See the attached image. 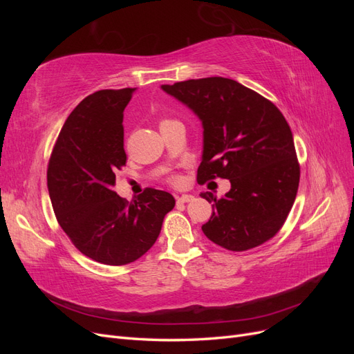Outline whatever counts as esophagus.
I'll return each instance as SVG.
<instances>
[{
  "label": "esophagus",
  "mask_w": 354,
  "mask_h": 354,
  "mask_svg": "<svg viewBox=\"0 0 354 354\" xmlns=\"http://www.w3.org/2000/svg\"><path fill=\"white\" fill-rule=\"evenodd\" d=\"M195 198L192 195H181V196H177V203H186V202H190L194 201Z\"/></svg>",
  "instance_id": "34e87169"
}]
</instances>
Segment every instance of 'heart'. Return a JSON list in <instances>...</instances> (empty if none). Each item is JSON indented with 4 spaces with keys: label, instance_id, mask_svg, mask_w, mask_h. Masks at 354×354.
<instances>
[{
    "label": "heart",
    "instance_id": "b5f03b06",
    "mask_svg": "<svg viewBox=\"0 0 354 354\" xmlns=\"http://www.w3.org/2000/svg\"><path fill=\"white\" fill-rule=\"evenodd\" d=\"M173 180H174V181H176V177H174V178H173Z\"/></svg>",
    "mask_w": 354,
    "mask_h": 354
}]
</instances>
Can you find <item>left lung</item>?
Instances as JSON below:
<instances>
[{
	"label": "left lung",
	"instance_id": "1",
	"mask_svg": "<svg viewBox=\"0 0 354 354\" xmlns=\"http://www.w3.org/2000/svg\"><path fill=\"white\" fill-rule=\"evenodd\" d=\"M194 111L203 127L198 183L227 178L230 190L214 202L205 236L229 251L255 248L281 230L299 183L294 138L276 106L238 81L221 77L162 85Z\"/></svg>",
	"mask_w": 354,
	"mask_h": 354
}]
</instances>
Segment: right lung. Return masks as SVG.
I'll return each mask as SVG.
<instances>
[{
  "label": "right lung",
  "instance_id": "1",
  "mask_svg": "<svg viewBox=\"0 0 354 354\" xmlns=\"http://www.w3.org/2000/svg\"><path fill=\"white\" fill-rule=\"evenodd\" d=\"M136 88L100 90L68 116L53 147L47 186L60 227L88 259L124 266L156 242L176 199L147 187L128 202L113 190L127 162L124 109Z\"/></svg>",
  "mask_w": 354,
  "mask_h": 354
}]
</instances>
